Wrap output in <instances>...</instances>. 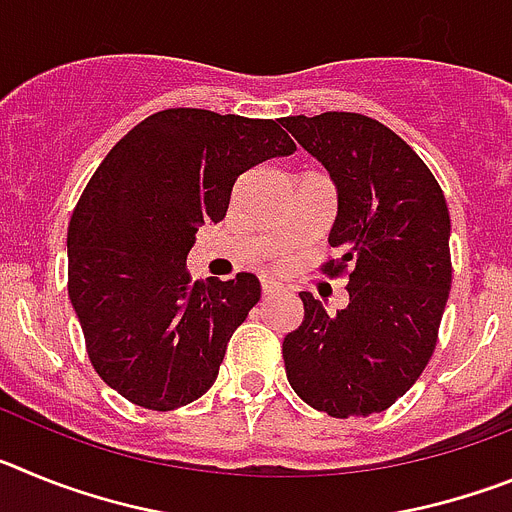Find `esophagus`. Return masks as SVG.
<instances>
[{
  "label": "esophagus",
  "instance_id": "esophagus-1",
  "mask_svg": "<svg viewBox=\"0 0 512 512\" xmlns=\"http://www.w3.org/2000/svg\"><path fill=\"white\" fill-rule=\"evenodd\" d=\"M279 292H282V287H279L277 282H269V279H264V282H261V295L264 297H274V295H279Z\"/></svg>",
  "mask_w": 512,
  "mask_h": 512
}]
</instances>
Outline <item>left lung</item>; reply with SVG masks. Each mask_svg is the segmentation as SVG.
<instances>
[{"instance_id":"left-lung-1","label":"left lung","mask_w":512,"mask_h":512,"mask_svg":"<svg viewBox=\"0 0 512 512\" xmlns=\"http://www.w3.org/2000/svg\"><path fill=\"white\" fill-rule=\"evenodd\" d=\"M338 192L328 277L348 307L328 315L302 292V325L282 343L292 390L333 418L382 413L423 374L451 289L449 207L436 176L387 125L359 112L284 117Z\"/></svg>"}]
</instances>
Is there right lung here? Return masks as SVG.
I'll list each match as a JSON object with an SVG mask.
<instances>
[{
	"label": "right lung",
	"mask_w": 512,
	"mask_h": 512,
	"mask_svg": "<svg viewBox=\"0 0 512 512\" xmlns=\"http://www.w3.org/2000/svg\"><path fill=\"white\" fill-rule=\"evenodd\" d=\"M279 122L174 107L117 140L69 223V297L94 372L140 408H182L217 379L261 297L253 274L192 282L187 253L243 171L295 153Z\"/></svg>",
	"instance_id": "1"
}]
</instances>
